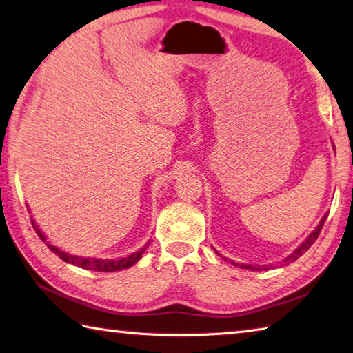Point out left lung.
Here are the masks:
<instances>
[{"label":"left lung","instance_id":"8db88e82","mask_svg":"<svg viewBox=\"0 0 353 353\" xmlns=\"http://www.w3.org/2000/svg\"><path fill=\"white\" fill-rule=\"evenodd\" d=\"M325 219H327V214L324 215L323 217V220H321V223L318 225V228L316 230H314L310 236L307 237V240L302 245H299V248H296L292 254H290L287 259H283V262H279L281 265H288L290 262H294L296 259L298 257H301L302 254H304L305 251H308L310 250V246L314 243V240L318 239V236H319V232H321V230H323V226H324V221H325ZM215 251V250H214ZM217 252V251H215ZM219 254V252H217ZM231 263L232 265H237V267H240V268H245V270H251V271H261V270H270V268H273L274 265H262V267H259V265H245V263H236V262H232L231 261Z\"/></svg>","mask_w":353,"mask_h":353}]
</instances>
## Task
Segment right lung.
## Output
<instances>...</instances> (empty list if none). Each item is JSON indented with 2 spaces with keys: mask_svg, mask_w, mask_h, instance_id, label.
Instances as JSON below:
<instances>
[{
  "mask_svg": "<svg viewBox=\"0 0 353 353\" xmlns=\"http://www.w3.org/2000/svg\"><path fill=\"white\" fill-rule=\"evenodd\" d=\"M32 226L35 228V223H32ZM37 230V228H35ZM37 234H39V237L43 240V242L46 243V246L49 250H51L52 252H55L61 261H65L68 263H72L76 265V267H80V268H85V270H94V271H108V273H111V271H119V270H123V268H128L132 267V265H134L136 262L139 261L141 256L144 254V251L148 245H145L144 248H141L139 251L133 252V254H130L127 257H122V259H111V261H102V259H90V257H77V256H71L68 254V252L65 251H60L57 246L51 245L49 242H46V237L43 236L40 230H37Z\"/></svg>",
  "mask_w": 353,
  "mask_h": 353,
  "instance_id": "add662e5",
  "label": "right lung"
}]
</instances>
